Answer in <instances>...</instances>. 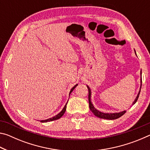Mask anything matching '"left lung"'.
Returning <instances> with one entry per match:
<instances>
[{
	"instance_id": "left-lung-1",
	"label": "left lung",
	"mask_w": 150,
	"mask_h": 150,
	"mask_svg": "<svg viewBox=\"0 0 150 150\" xmlns=\"http://www.w3.org/2000/svg\"><path fill=\"white\" fill-rule=\"evenodd\" d=\"M135 52V54L136 55V51L134 50ZM141 76H142V70H141ZM88 90V103H89V108L91 112L94 114V115H95L97 117L100 118H103V119H107V120H115V119H117L118 118H120V116H122L123 115L126 113V110H124L122 112H117V113H104L102 112H100L99 110H96V109L94 107L93 105L91 103V90L90 89V88L88 87V86H87ZM141 88H142V78H141V85H140V89H139V93L137 95L136 99L134 100V101L132 103V105H134L138 100V98L139 97V93H140V91H141Z\"/></svg>"
}]
</instances>
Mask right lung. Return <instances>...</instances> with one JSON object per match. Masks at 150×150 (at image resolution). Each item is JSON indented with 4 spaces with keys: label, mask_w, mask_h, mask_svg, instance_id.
Returning <instances> with one entry per match:
<instances>
[{
    "label": "right lung",
    "mask_w": 150,
    "mask_h": 150,
    "mask_svg": "<svg viewBox=\"0 0 150 150\" xmlns=\"http://www.w3.org/2000/svg\"><path fill=\"white\" fill-rule=\"evenodd\" d=\"M77 85L78 84H77V85H75L74 87H73L71 89V91H70V92H69V95H70V94L71 93V92L72 91L74 90V88L77 87ZM68 103V102H67ZM67 103H66V105H65V106H64V108H63V110L60 112L58 114V115H55V116H54V117H52V118H48V119H47V120H41L40 122H50V121H53V120H57V119H59V118H60L61 117H62V116L64 115V113H65V110H66V106H67Z\"/></svg>",
    "instance_id": "obj_1"
}]
</instances>
